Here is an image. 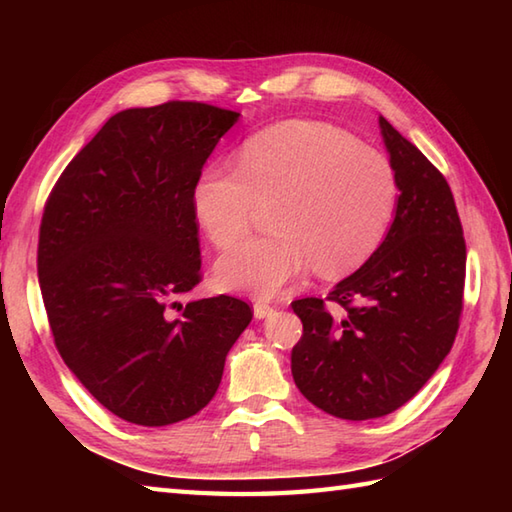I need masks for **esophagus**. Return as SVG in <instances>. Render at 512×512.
Listing matches in <instances>:
<instances>
[{
  "instance_id": "34e87169",
  "label": "esophagus",
  "mask_w": 512,
  "mask_h": 512,
  "mask_svg": "<svg viewBox=\"0 0 512 512\" xmlns=\"http://www.w3.org/2000/svg\"><path fill=\"white\" fill-rule=\"evenodd\" d=\"M253 310H255V317H257V319L273 317V314L277 312V308H275V306H270V303H266V301H257L255 306H253Z\"/></svg>"
}]
</instances>
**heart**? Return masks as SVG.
<instances>
[{"label": "heart", "instance_id": "heart-1", "mask_svg": "<svg viewBox=\"0 0 512 512\" xmlns=\"http://www.w3.org/2000/svg\"><path fill=\"white\" fill-rule=\"evenodd\" d=\"M400 184L378 149L343 129L292 121L248 138L237 167L215 165L193 187V211L217 248L252 225L257 203H272L276 233L247 240L217 262L226 288L273 297L310 266L341 277L383 244Z\"/></svg>", "mask_w": 512, "mask_h": 512}]
</instances>
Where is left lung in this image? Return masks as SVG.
<instances>
[{
	"instance_id": "1",
	"label": "left lung",
	"mask_w": 512,
	"mask_h": 512,
	"mask_svg": "<svg viewBox=\"0 0 512 512\" xmlns=\"http://www.w3.org/2000/svg\"><path fill=\"white\" fill-rule=\"evenodd\" d=\"M380 134L400 195L372 257L325 301H292L303 323L292 378L312 405L343 420L380 418L405 405L451 352L460 328L466 244L449 182L383 116Z\"/></svg>"
}]
</instances>
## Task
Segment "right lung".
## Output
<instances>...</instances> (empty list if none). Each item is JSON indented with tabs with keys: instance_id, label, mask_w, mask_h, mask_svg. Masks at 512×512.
<instances>
[{
	"instance_id": "1",
	"label": "right lung",
	"mask_w": 512,
	"mask_h": 512,
	"mask_svg": "<svg viewBox=\"0 0 512 512\" xmlns=\"http://www.w3.org/2000/svg\"><path fill=\"white\" fill-rule=\"evenodd\" d=\"M237 118L198 101L118 112L43 209L37 270L54 345L81 385L132 424L165 427L209 405L253 319L228 295L173 301L202 281L193 187Z\"/></svg>"
}]
</instances>
